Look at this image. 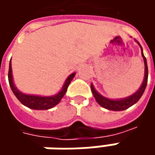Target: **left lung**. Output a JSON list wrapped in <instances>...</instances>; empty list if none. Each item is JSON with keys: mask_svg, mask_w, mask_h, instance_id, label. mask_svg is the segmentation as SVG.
I'll list each match as a JSON object with an SVG mask.
<instances>
[{"mask_svg": "<svg viewBox=\"0 0 155 155\" xmlns=\"http://www.w3.org/2000/svg\"><path fill=\"white\" fill-rule=\"evenodd\" d=\"M140 48H141V46H140ZM141 55L143 57L144 64H145V76H144V79H143L142 84L140 87V89L134 93V94H133L132 96H130L128 97H126V98L123 99H119V100H112V99L106 98V97H104L103 96H101L95 90V88H94L92 84H91V91H92L93 95H94V97L97 100V102L98 103L99 105H101L102 107H104V108L107 109V110H115V111H121V110H127L128 108L131 107L132 105H134V104H136L139 101V99L141 97V96L143 95L144 91L146 89L147 84V77H148L147 64L146 58H145L143 52H142V48H141Z\"/></svg>", "mask_w": 155, "mask_h": 155, "instance_id": "1", "label": "left lung"}]
</instances>
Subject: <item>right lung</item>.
I'll return each instance as SVG.
<instances>
[{"label": "right lung", "mask_w": 155, "mask_h": 155, "mask_svg": "<svg viewBox=\"0 0 155 155\" xmlns=\"http://www.w3.org/2000/svg\"><path fill=\"white\" fill-rule=\"evenodd\" d=\"M75 73H72L69 76L67 79L65 81L64 84L63 85L62 90L59 92L51 96V97H39V96H33V95H27L24 93L21 92L20 91L17 90L15 87L14 81H13V75H12V67H11V60L9 63V70H8V82L10 88L12 91L14 92L15 96L17 99L21 102V104L25 106H27L30 109L33 110H49L56 106L57 104L60 102V100L63 98L65 92L67 91V88L71 83V81L73 79Z\"/></svg>", "instance_id": "1"}]
</instances>
